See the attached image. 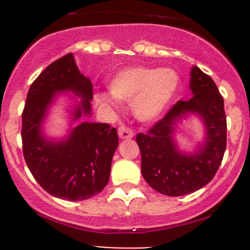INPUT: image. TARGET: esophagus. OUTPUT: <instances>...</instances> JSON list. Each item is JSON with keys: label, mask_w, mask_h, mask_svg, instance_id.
<instances>
[{"label": "esophagus", "mask_w": 250, "mask_h": 250, "mask_svg": "<svg viewBox=\"0 0 250 250\" xmlns=\"http://www.w3.org/2000/svg\"><path fill=\"white\" fill-rule=\"evenodd\" d=\"M133 135H134V133H133L130 128L125 127V125H121L118 128V137L121 139H130V138H133Z\"/></svg>", "instance_id": "obj_1"}]
</instances>
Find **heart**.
Instances as JSON below:
<instances>
[{"label": "heart", "mask_w": 250, "mask_h": 250, "mask_svg": "<svg viewBox=\"0 0 250 250\" xmlns=\"http://www.w3.org/2000/svg\"><path fill=\"white\" fill-rule=\"evenodd\" d=\"M180 85V77L172 69L134 66L121 70L109 82L113 99L133 104V111L141 122H151L160 117L169 106ZM99 106H113L104 93L95 95Z\"/></svg>", "instance_id": "heart-1"}]
</instances>
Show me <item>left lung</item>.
Masks as SVG:
<instances>
[{"instance_id":"8db88e82","label":"left lung","mask_w":250,"mask_h":250,"mask_svg":"<svg viewBox=\"0 0 250 250\" xmlns=\"http://www.w3.org/2000/svg\"><path fill=\"white\" fill-rule=\"evenodd\" d=\"M192 98L179 100L146 134L139 133L141 174L146 183L166 196L200 190L215 175L226 150V116L218 87L200 67L190 72ZM190 114L200 117L205 140L193 153L178 148L173 135L177 123Z\"/></svg>"}]
</instances>
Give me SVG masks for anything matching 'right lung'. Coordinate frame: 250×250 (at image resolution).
<instances>
[{"label": "right lung", "instance_id": "add662e5", "mask_svg": "<svg viewBox=\"0 0 250 250\" xmlns=\"http://www.w3.org/2000/svg\"><path fill=\"white\" fill-rule=\"evenodd\" d=\"M64 93L81 99H75L70 111L71 122L90 116L92 82L81 74L72 53L47 66L30 87L21 116L22 152L30 172L49 195L83 201L102 192L109 183L118 135L107 123L82 122L62 139L46 137L44 120L57 95Z\"/></svg>", "mask_w": 250, "mask_h": 250}]
</instances>
